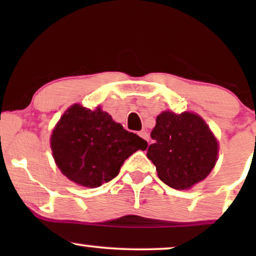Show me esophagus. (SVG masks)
Segmentation results:
<instances>
[{"instance_id":"1","label":"esophagus","mask_w":256,"mask_h":256,"mask_svg":"<svg viewBox=\"0 0 256 256\" xmlns=\"http://www.w3.org/2000/svg\"><path fill=\"white\" fill-rule=\"evenodd\" d=\"M138 135H140V136H141V138H144L146 142H149V140H150V138H149V134H148V132H146V130H141V132H138Z\"/></svg>"}]
</instances>
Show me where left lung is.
<instances>
[{
  "label": "left lung",
  "mask_w": 256,
  "mask_h": 256,
  "mask_svg": "<svg viewBox=\"0 0 256 256\" xmlns=\"http://www.w3.org/2000/svg\"><path fill=\"white\" fill-rule=\"evenodd\" d=\"M146 156L160 180L184 190L206 178L218 156V142L208 124L192 113L163 112L156 118Z\"/></svg>",
  "instance_id": "left-lung-1"
}]
</instances>
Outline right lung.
I'll use <instances>...</instances> for the list:
<instances>
[{"label": "right lung", "instance_id": "add662e5", "mask_svg": "<svg viewBox=\"0 0 256 256\" xmlns=\"http://www.w3.org/2000/svg\"><path fill=\"white\" fill-rule=\"evenodd\" d=\"M148 143L129 132L106 112L73 104L51 136L54 158L62 174L74 183L98 188L115 178L122 164Z\"/></svg>", "mask_w": 256, "mask_h": 256}]
</instances>
